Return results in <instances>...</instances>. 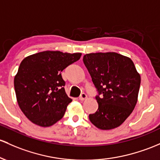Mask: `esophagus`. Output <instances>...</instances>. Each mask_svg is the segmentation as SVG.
I'll list each match as a JSON object with an SVG mask.
<instances>
[{
	"label": "esophagus",
	"instance_id": "esophagus-1",
	"mask_svg": "<svg viewBox=\"0 0 160 160\" xmlns=\"http://www.w3.org/2000/svg\"><path fill=\"white\" fill-rule=\"evenodd\" d=\"M87 98V94L86 93H84V92H83V93H81V95H80V97H79V99L80 100H84V99H86Z\"/></svg>",
	"mask_w": 160,
	"mask_h": 160
}]
</instances>
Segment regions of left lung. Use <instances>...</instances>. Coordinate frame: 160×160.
Returning <instances> with one entry per match:
<instances>
[{
    "mask_svg": "<svg viewBox=\"0 0 160 160\" xmlns=\"http://www.w3.org/2000/svg\"><path fill=\"white\" fill-rule=\"evenodd\" d=\"M83 60L99 93V108L89 115V120L101 130L118 128L138 102L140 76L134 62L115 52L87 54Z\"/></svg>",
    "mask_w": 160,
    "mask_h": 160,
    "instance_id": "8db88e82",
    "label": "left lung"
}]
</instances>
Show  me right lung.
Returning <instances> with one entry per match:
<instances>
[{"mask_svg": "<svg viewBox=\"0 0 160 160\" xmlns=\"http://www.w3.org/2000/svg\"><path fill=\"white\" fill-rule=\"evenodd\" d=\"M80 57L81 53L45 51L22 61L14 89L21 111L29 121L49 127L62 118L72 99L65 92L61 71Z\"/></svg>", "mask_w": 160, "mask_h": 160, "instance_id": "obj_1", "label": "right lung"}]
</instances>
